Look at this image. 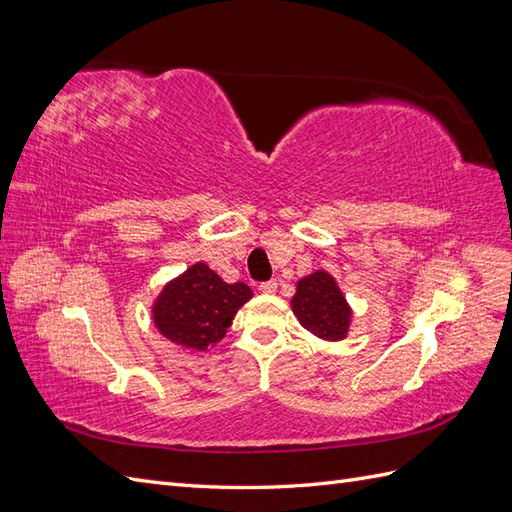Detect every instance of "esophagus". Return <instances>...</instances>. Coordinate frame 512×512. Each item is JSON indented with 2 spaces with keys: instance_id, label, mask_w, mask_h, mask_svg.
<instances>
[{
  "instance_id": "1",
  "label": "esophagus",
  "mask_w": 512,
  "mask_h": 512,
  "mask_svg": "<svg viewBox=\"0 0 512 512\" xmlns=\"http://www.w3.org/2000/svg\"><path fill=\"white\" fill-rule=\"evenodd\" d=\"M275 290H277V282L275 280H269V282H262L260 284V292L262 294H275Z\"/></svg>"
}]
</instances>
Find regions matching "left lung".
Returning <instances> with one entry per match:
<instances>
[{"instance_id":"left-lung-1","label":"left lung","mask_w":512,"mask_h":512,"mask_svg":"<svg viewBox=\"0 0 512 512\" xmlns=\"http://www.w3.org/2000/svg\"><path fill=\"white\" fill-rule=\"evenodd\" d=\"M292 314L301 327L324 342H342L352 324V307L335 277L318 269L297 282V292L290 299Z\"/></svg>"}]
</instances>
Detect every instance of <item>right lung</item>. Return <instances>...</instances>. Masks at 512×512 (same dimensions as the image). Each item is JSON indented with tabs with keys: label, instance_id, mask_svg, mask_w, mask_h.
Masks as SVG:
<instances>
[{
	"label": "right lung",
	"instance_id": "1",
	"mask_svg": "<svg viewBox=\"0 0 512 512\" xmlns=\"http://www.w3.org/2000/svg\"><path fill=\"white\" fill-rule=\"evenodd\" d=\"M252 297L247 284H228L205 262H194L164 284L151 305V320L170 344L205 352L226 335L239 309Z\"/></svg>",
	"mask_w": 512,
	"mask_h": 512
}]
</instances>
